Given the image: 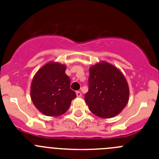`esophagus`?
Masks as SVG:
<instances>
[{
    "label": "esophagus",
    "instance_id": "obj_1",
    "mask_svg": "<svg viewBox=\"0 0 159 159\" xmlns=\"http://www.w3.org/2000/svg\"><path fill=\"white\" fill-rule=\"evenodd\" d=\"M76 95H77V97H81V96H82V93H81V92H80V91H77V92H76Z\"/></svg>",
    "mask_w": 159,
    "mask_h": 159
}]
</instances>
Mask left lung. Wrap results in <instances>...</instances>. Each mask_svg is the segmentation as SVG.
<instances>
[{"label":"left lung","instance_id":"1","mask_svg":"<svg viewBox=\"0 0 159 159\" xmlns=\"http://www.w3.org/2000/svg\"><path fill=\"white\" fill-rule=\"evenodd\" d=\"M85 102L90 111L102 119L118 116L127 104L129 87L123 73L102 61L90 67Z\"/></svg>","mask_w":159,"mask_h":159}]
</instances>
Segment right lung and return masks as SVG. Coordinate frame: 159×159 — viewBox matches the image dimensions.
<instances>
[{"instance_id":"obj_1","label":"right lung","mask_w":159,"mask_h":159,"mask_svg":"<svg viewBox=\"0 0 159 159\" xmlns=\"http://www.w3.org/2000/svg\"><path fill=\"white\" fill-rule=\"evenodd\" d=\"M66 65L49 62L33 77L31 84V99L41 113L59 116L65 113L75 92L70 88V78L65 73Z\"/></svg>"}]
</instances>
